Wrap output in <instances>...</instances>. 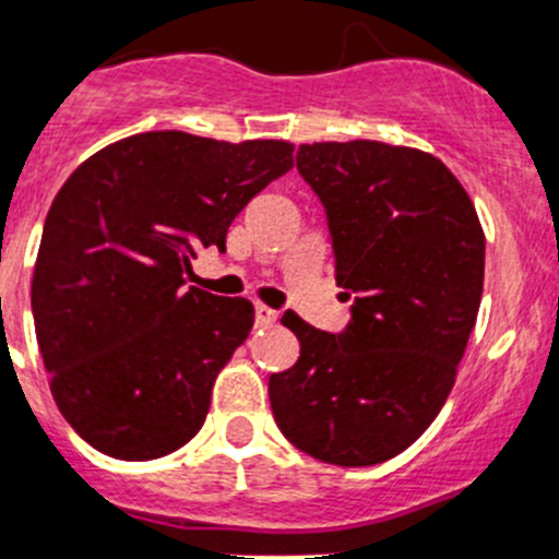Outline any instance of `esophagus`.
Wrapping results in <instances>:
<instances>
[{
  "mask_svg": "<svg viewBox=\"0 0 559 559\" xmlns=\"http://www.w3.org/2000/svg\"><path fill=\"white\" fill-rule=\"evenodd\" d=\"M275 320H278V311H273V309H270V306H264V304L255 306V325H259V328H270Z\"/></svg>",
  "mask_w": 559,
  "mask_h": 559,
  "instance_id": "1",
  "label": "esophagus"
}]
</instances>
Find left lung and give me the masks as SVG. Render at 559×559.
<instances>
[{"label": "left lung", "mask_w": 559, "mask_h": 559, "mask_svg": "<svg viewBox=\"0 0 559 559\" xmlns=\"http://www.w3.org/2000/svg\"><path fill=\"white\" fill-rule=\"evenodd\" d=\"M297 170L328 212L353 320L336 336L281 317L300 358L270 378V405L306 455L374 466L408 450L450 397L483 297L485 234L468 192L427 151L314 143L300 145Z\"/></svg>", "instance_id": "left-lung-1"}]
</instances>
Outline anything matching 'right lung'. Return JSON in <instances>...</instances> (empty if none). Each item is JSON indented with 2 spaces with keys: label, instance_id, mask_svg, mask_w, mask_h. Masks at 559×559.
<instances>
[{
  "label": "right lung",
  "instance_id": "obj_1",
  "mask_svg": "<svg viewBox=\"0 0 559 559\" xmlns=\"http://www.w3.org/2000/svg\"><path fill=\"white\" fill-rule=\"evenodd\" d=\"M286 140L143 132L85 159L51 201L33 275L49 389L98 452L154 461L185 447L253 328L245 297L185 286L195 250L295 165Z\"/></svg>",
  "mask_w": 559,
  "mask_h": 559
}]
</instances>
